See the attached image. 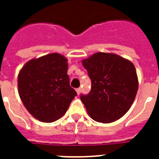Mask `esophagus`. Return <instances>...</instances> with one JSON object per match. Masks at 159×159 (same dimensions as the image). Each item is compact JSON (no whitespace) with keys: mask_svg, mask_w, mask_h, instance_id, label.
<instances>
[{"mask_svg":"<svg viewBox=\"0 0 159 159\" xmlns=\"http://www.w3.org/2000/svg\"><path fill=\"white\" fill-rule=\"evenodd\" d=\"M76 92H77V94H78V95H80V92H81V88H77V89H76Z\"/></svg>","mask_w":159,"mask_h":159,"instance_id":"obj_1","label":"esophagus"}]
</instances>
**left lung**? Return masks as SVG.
<instances>
[{
    "label": "left lung",
    "mask_w": 159,
    "mask_h": 159,
    "mask_svg": "<svg viewBox=\"0 0 159 159\" xmlns=\"http://www.w3.org/2000/svg\"><path fill=\"white\" fill-rule=\"evenodd\" d=\"M82 64L92 80L91 92L80 96L90 117L102 123L123 117L139 88L134 64L118 55L105 52L95 53Z\"/></svg>",
    "instance_id": "obj_1"
}]
</instances>
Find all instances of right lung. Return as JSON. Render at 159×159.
I'll return each mask as SVG.
<instances>
[{
  "label": "right lung",
  "instance_id": "add662e5",
  "mask_svg": "<svg viewBox=\"0 0 159 159\" xmlns=\"http://www.w3.org/2000/svg\"><path fill=\"white\" fill-rule=\"evenodd\" d=\"M67 60L51 53L28 61L18 75V92L28 111L43 123H52L67 111L77 95L70 86Z\"/></svg>",
  "mask_w": 159,
  "mask_h": 159
}]
</instances>
